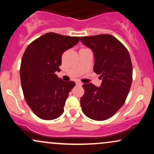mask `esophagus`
Here are the masks:
<instances>
[{
    "label": "esophagus",
    "instance_id": "obj_1",
    "mask_svg": "<svg viewBox=\"0 0 154 154\" xmlns=\"http://www.w3.org/2000/svg\"><path fill=\"white\" fill-rule=\"evenodd\" d=\"M76 85H77V86H82V83L80 82H76Z\"/></svg>",
    "mask_w": 154,
    "mask_h": 154
}]
</instances>
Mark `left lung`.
Masks as SVG:
<instances>
[{
  "mask_svg": "<svg viewBox=\"0 0 154 154\" xmlns=\"http://www.w3.org/2000/svg\"><path fill=\"white\" fill-rule=\"evenodd\" d=\"M81 42L93 51V71L100 75L99 88L92 83L82 85V111L90 119L103 121L122 106L132 81L130 54L119 40L109 34L81 37Z\"/></svg>",
  "mask_w": 154,
  "mask_h": 154,
  "instance_id": "1",
  "label": "left lung"
}]
</instances>
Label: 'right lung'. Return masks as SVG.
I'll use <instances>...</instances> for the list:
<instances>
[{"instance_id":"obj_1","label":"right lung","mask_w":154,"mask_h":154,"mask_svg":"<svg viewBox=\"0 0 154 154\" xmlns=\"http://www.w3.org/2000/svg\"><path fill=\"white\" fill-rule=\"evenodd\" d=\"M79 41V37L48 32L26 47L20 66V79L26 103L40 119L59 117L73 81L64 82L56 75L60 72L61 56L65 51Z\"/></svg>"}]
</instances>
